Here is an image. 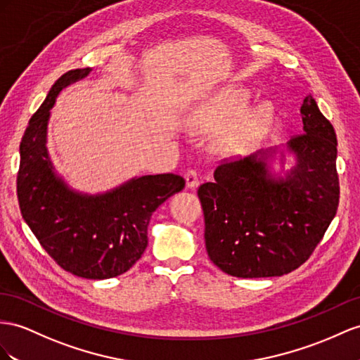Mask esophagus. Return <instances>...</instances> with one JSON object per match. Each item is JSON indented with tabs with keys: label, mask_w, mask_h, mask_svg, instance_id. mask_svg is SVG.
<instances>
[{
	"label": "esophagus",
	"mask_w": 360,
	"mask_h": 360,
	"mask_svg": "<svg viewBox=\"0 0 360 360\" xmlns=\"http://www.w3.org/2000/svg\"><path fill=\"white\" fill-rule=\"evenodd\" d=\"M186 182H187V187L188 188L198 187L199 186V174H198V172L193 170V169L187 170V173H186Z\"/></svg>",
	"instance_id": "esophagus-1"
}]
</instances>
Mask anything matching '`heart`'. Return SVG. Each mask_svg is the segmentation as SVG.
Returning <instances> with one entry per match:
<instances>
[{"mask_svg": "<svg viewBox=\"0 0 360 360\" xmlns=\"http://www.w3.org/2000/svg\"><path fill=\"white\" fill-rule=\"evenodd\" d=\"M248 103V92L243 89L229 88L217 92L210 98L198 105L196 110L190 118V124L196 131H207V129L219 127L231 122L242 112ZM272 109L269 105H260L251 112L245 114L234 129L225 136V146L234 149L248 140L260 134L262 129L269 122Z\"/></svg>", "mask_w": 360, "mask_h": 360, "instance_id": "1", "label": "heart"}]
</instances>
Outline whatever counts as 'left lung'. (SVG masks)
<instances>
[{
    "label": "left lung",
    "mask_w": 360,
    "mask_h": 360,
    "mask_svg": "<svg viewBox=\"0 0 360 360\" xmlns=\"http://www.w3.org/2000/svg\"><path fill=\"white\" fill-rule=\"evenodd\" d=\"M302 132L289 149L297 165L274 179L257 153L222 160L198 188L205 246L220 271L238 278L281 276L309 260L336 216L339 178L335 129L315 98L302 101Z\"/></svg>",
    "instance_id": "8db88e82"
}]
</instances>
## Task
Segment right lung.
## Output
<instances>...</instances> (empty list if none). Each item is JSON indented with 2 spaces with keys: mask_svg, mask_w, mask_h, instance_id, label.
<instances>
[{
  "mask_svg": "<svg viewBox=\"0 0 360 360\" xmlns=\"http://www.w3.org/2000/svg\"><path fill=\"white\" fill-rule=\"evenodd\" d=\"M89 68L60 76L30 118L20 146L18 202L24 220L63 271L105 280L129 271L147 248L153 211L186 187L179 174H147L100 196H84L54 176L49 160L47 123L59 91L85 77Z\"/></svg>",
  "mask_w": 360,
  "mask_h": 360,
  "instance_id": "right-lung-1",
  "label": "right lung"
}]
</instances>
